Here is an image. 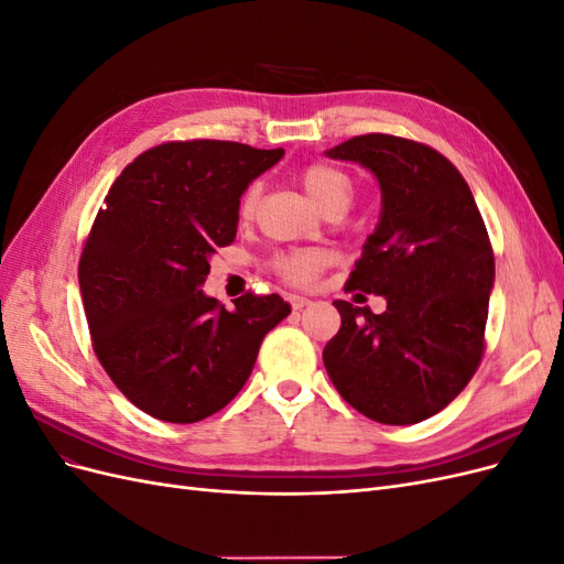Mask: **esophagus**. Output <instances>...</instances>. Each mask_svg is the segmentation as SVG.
<instances>
[{
    "mask_svg": "<svg viewBox=\"0 0 564 564\" xmlns=\"http://www.w3.org/2000/svg\"><path fill=\"white\" fill-rule=\"evenodd\" d=\"M286 301H289V305H292L294 311H301V308H305V305L311 303V299L299 296V294H289V296H286Z\"/></svg>",
    "mask_w": 564,
    "mask_h": 564,
    "instance_id": "obj_1",
    "label": "esophagus"
}]
</instances>
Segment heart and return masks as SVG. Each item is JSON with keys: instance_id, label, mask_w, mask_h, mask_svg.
<instances>
[{"instance_id": "b5f03b06", "label": "heart", "mask_w": 564, "mask_h": 564, "mask_svg": "<svg viewBox=\"0 0 564 564\" xmlns=\"http://www.w3.org/2000/svg\"><path fill=\"white\" fill-rule=\"evenodd\" d=\"M301 183L315 207H319L324 214L346 212L355 199V181L350 178L346 169H340L336 164L317 162V164L305 166L301 172ZM259 193H261L259 183H251L242 193L240 202H237V216H240V220H245V224H249V220L256 216V212H259ZM322 265H324V253L317 249L284 251L275 259V268L280 270V275L294 284L315 282Z\"/></svg>"}]
</instances>
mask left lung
Instances as JSON below:
<instances>
[{"mask_svg":"<svg viewBox=\"0 0 564 564\" xmlns=\"http://www.w3.org/2000/svg\"><path fill=\"white\" fill-rule=\"evenodd\" d=\"M327 155L362 164L381 185L379 226L346 289L379 294L388 308L373 315L334 301L340 329L324 346V367L371 421L431 419L468 386L485 352L494 286L485 220L458 169L429 145L367 133Z\"/></svg>","mask_w":564,"mask_h":564,"instance_id":"obj_1","label":"left lung"}]
</instances>
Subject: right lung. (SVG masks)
Masks as SVG:
<instances>
[{
	"mask_svg": "<svg viewBox=\"0 0 564 564\" xmlns=\"http://www.w3.org/2000/svg\"><path fill=\"white\" fill-rule=\"evenodd\" d=\"M284 150L172 141L145 150L106 195L79 259L98 362L141 412L195 423L247 383L263 336L292 308L247 292L226 311L202 292L216 249L235 242L237 202Z\"/></svg>",
	"mask_w": 564,
	"mask_h": 564,
	"instance_id": "right-lung-1",
	"label": "right lung"
}]
</instances>
